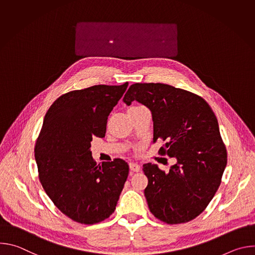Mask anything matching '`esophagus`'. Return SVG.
I'll list each match as a JSON object with an SVG mask.
<instances>
[{"label": "esophagus", "mask_w": 255, "mask_h": 255, "mask_svg": "<svg viewBox=\"0 0 255 255\" xmlns=\"http://www.w3.org/2000/svg\"><path fill=\"white\" fill-rule=\"evenodd\" d=\"M129 167H130V169L132 170V171H134V172H138L139 170H140V165L138 164V163H136V162H130L129 163Z\"/></svg>", "instance_id": "1"}]
</instances>
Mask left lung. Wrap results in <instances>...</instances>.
Returning a JSON list of instances; mask_svg holds the SVG:
<instances>
[{"label":"left lung","instance_id":"left-lung-1","mask_svg":"<svg viewBox=\"0 0 255 255\" xmlns=\"http://www.w3.org/2000/svg\"><path fill=\"white\" fill-rule=\"evenodd\" d=\"M133 101L152 114L153 143L166 141L159 153L176 159L168 172L143 164L149 210L167 224L189 222L213 199L227 164L218 120L203 98L169 85H131L123 102L130 106Z\"/></svg>","mask_w":255,"mask_h":255}]
</instances>
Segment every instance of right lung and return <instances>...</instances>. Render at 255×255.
<instances>
[{
    "mask_svg": "<svg viewBox=\"0 0 255 255\" xmlns=\"http://www.w3.org/2000/svg\"><path fill=\"white\" fill-rule=\"evenodd\" d=\"M128 87L98 85L59 97L48 109L36 142L40 183L70 219L95 224L116 209L129 165L120 158L97 165L91 141L106 134L108 116Z\"/></svg>",
    "mask_w": 255,
    "mask_h": 255,
    "instance_id": "right-lung-1",
    "label": "right lung"
}]
</instances>
